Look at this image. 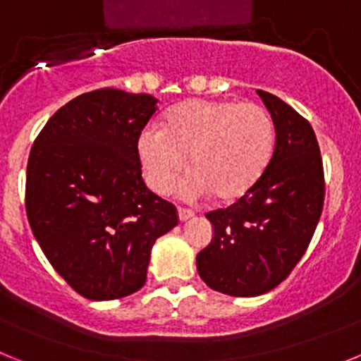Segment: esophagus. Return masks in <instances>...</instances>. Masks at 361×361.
I'll return each instance as SVG.
<instances>
[{
    "label": "esophagus",
    "mask_w": 361,
    "mask_h": 361,
    "mask_svg": "<svg viewBox=\"0 0 361 361\" xmlns=\"http://www.w3.org/2000/svg\"><path fill=\"white\" fill-rule=\"evenodd\" d=\"M193 216H195V213L191 212V209L178 208V220H180V222H186V220L193 219Z\"/></svg>",
    "instance_id": "34e87169"
}]
</instances>
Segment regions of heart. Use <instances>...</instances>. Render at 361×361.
<instances>
[{
    "instance_id": "1",
    "label": "heart",
    "mask_w": 361,
    "mask_h": 361,
    "mask_svg": "<svg viewBox=\"0 0 361 361\" xmlns=\"http://www.w3.org/2000/svg\"><path fill=\"white\" fill-rule=\"evenodd\" d=\"M275 123L258 103L190 99L166 111L161 128L142 130L137 155L148 186L168 195L183 175L186 199L213 193L219 202L244 197L269 164Z\"/></svg>"
}]
</instances>
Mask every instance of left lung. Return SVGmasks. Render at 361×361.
Masks as SVG:
<instances>
[{
	"instance_id": "obj_1",
	"label": "left lung",
	"mask_w": 361,
	"mask_h": 361,
	"mask_svg": "<svg viewBox=\"0 0 361 361\" xmlns=\"http://www.w3.org/2000/svg\"><path fill=\"white\" fill-rule=\"evenodd\" d=\"M257 94L275 123V149L244 197L206 213L215 235L197 255L200 279L229 296L264 295L288 279L324 209V164L314 130L280 97Z\"/></svg>"
}]
</instances>
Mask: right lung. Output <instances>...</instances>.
I'll return each instance as SVG.
<instances>
[{
  "instance_id": "add662e5",
  "label": "right lung",
  "mask_w": 361,
  "mask_h": 361,
  "mask_svg": "<svg viewBox=\"0 0 361 361\" xmlns=\"http://www.w3.org/2000/svg\"><path fill=\"white\" fill-rule=\"evenodd\" d=\"M157 99L99 88L61 106L30 149L25 206L54 269L88 300L146 282L149 251L178 224L177 208L142 180L137 139Z\"/></svg>"
}]
</instances>
